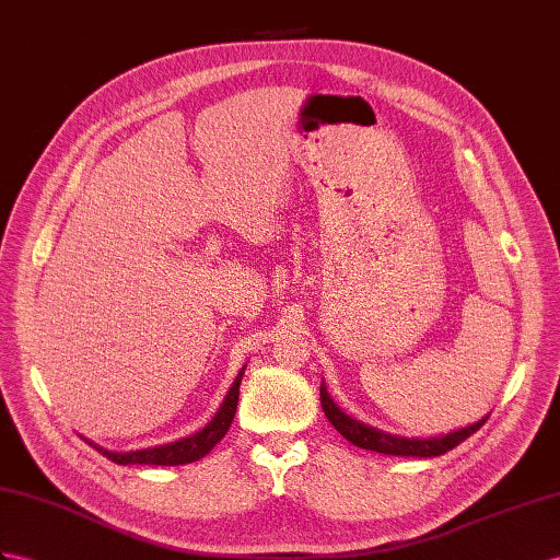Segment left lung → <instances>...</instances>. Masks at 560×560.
Returning a JSON list of instances; mask_svg holds the SVG:
<instances>
[{"mask_svg": "<svg viewBox=\"0 0 560 560\" xmlns=\"http://www.w3.org/2000/svg\"><path fill=\"white\" fill-rule=\"evenodd\" d=\"M322 407H324L326 419L331 421V425L348 442L357 444V447H362V450L390 454V456H425V458L440 456L444 452L454 450L456 444H462L466 438L476 433V430H480L487 419H490V417H485L466 428L454 430V433L438 435V438H402V435H390V433H385V430H378L374 425H366L362 421L348 417V413L334 402L331 395L326 393L324 385H322Z\"/></svg>", "mask_w": 560, "mask_h": 560, "instance_id": "8db88e82", "label": "left lung"}]
</instances>
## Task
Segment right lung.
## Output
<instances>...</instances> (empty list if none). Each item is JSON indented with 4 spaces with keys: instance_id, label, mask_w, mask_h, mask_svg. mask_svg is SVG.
Segmentation results:
<instances>
[{
    "instance_id": "right-lung-1",
    "label": "right lung",
    "mask_w": 560,
    "mask_h": 560,
    "mask_svg": "<svg viewBox=\"0 0 560 560\" xmlns=\"http://www.w3.org/2000/svg\"><path fill=\"white\" fill-rule=\"evenodd\" d=\"M241 378H243V369L238 371V376H236L232 388H229L220 411L214 413V419L203 430H198V433H194L189 438L170 442V444H161V447L137 450V452H108L104 447H98V444H94V442H90V444L96 452H102L106 458H110L113 464H120V466H127V464L182 466V464L198 462V458H203L206 454H210V450L226 435L229 425H232L234 413H236V405H238Z\"/></svg>"
}]
</instances>
